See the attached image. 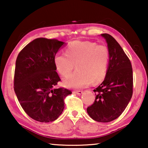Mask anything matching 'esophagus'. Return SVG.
Returning a JSON list of instances; mask_svg holds the SVG:
<instances>
[{
	"mask_svg": "<svg viewBox=\"0 0 148 148\" xmlns=\"http://www.w3.org/2000/svg\"><path fill=\"white\" fill-rule=\"evenodd\" d=\"M73 93H75V94H77V95H81L83 94V91L82 90H79V91H74V92H73Z\"/></svg>",
	"mask_w": 148,
	"mask_h": 148,
	"instance_id": "34e87169",
	"label": "esophagus"
}]
</instances>
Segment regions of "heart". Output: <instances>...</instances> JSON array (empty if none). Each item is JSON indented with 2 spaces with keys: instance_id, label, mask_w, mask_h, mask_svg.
Returning <instances> with one entry per match:
<instances>
[{
  "instance_id": "1",
  "label": "heart",
  "mask_w": 148,
  "mask_h": 148,
  "mask_svg": "<svg viewBox=\"0 0 148 148\" xmlns=\"http://www.w3.org/2000/svg\"><path fill=\"white\" fill-rule=\"evenodd\" d=\"M66 54L58 53L53 58L56 70L60 75H69L75 66L77 71L64 79L68 88H82L91 83L98 84L106 77L109 62V51L104 45L90 41L71 42Z\"/></svg>"
}]
</instances>
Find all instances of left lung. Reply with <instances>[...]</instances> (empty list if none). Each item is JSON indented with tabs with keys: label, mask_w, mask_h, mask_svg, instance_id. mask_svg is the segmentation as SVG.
<instances>
[{
	"label": "left lung",
	"mask_w": 148,
	"mask_h": 148,
	"mask_svg": "<svg viewBox=\"0 0 148 148\" xmlns=\"http://www.w3.org/2000/svg\"><path fill=\"white\" fill-rule=\"evenodd\" d=\"M109 51V62L104 80L94 90L96 99L87 112L94 121L108 123L118 118L133 95V69L130 60L112 36L102 34Z\"/></svg>",
	"instance_id": "left-lung-1"
}]
</instances>
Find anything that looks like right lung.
Wrapping results in <instances>:
<instances>
[{"label":"right lung","mask_w":148,"mask_h":148,"mask_svg":"<svg viewBox=\"0 0 148 148\" xmlns=\"http://www.w3.org/2000/svg\"><path fill=\"white\" fill-rule=\"evenodd\" d=\"M63 42L40 38L25 46L18 54L14 76V90L27 114L41 123L52 122L62 114L64 99L71 94L55 88L60 79L53 58Z\"/></svg>","instance_id":"add662e5"}]
</instances>
